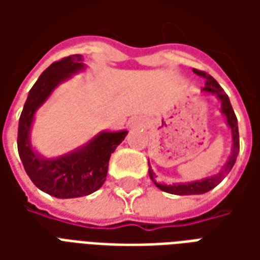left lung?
I'll return each mask as SVG.
<instances>
[{
	"label": "left lung",
	"instance_id": "left-lung-1",
	"mask_svg": "<svg viewBox=\"0 0 260 260\" xmlns=\"http://www.w3.org/2000/svg\"><path fill=\"white\" fill-rule=\"evenodd\" d=\"M193 72L206 80L203 90L214 93V94L218 97V100L221 102V113L225 115V118H227V125L231 128L233 149H231V156H230V158L227 160V163L224 164L223 170H221L218 174H216L214 177L205 178V180L195 181V182H188V184H173V185L158 184L157 180H156V174L153 173L152 167L149 166V177H150V180L156 184V186H157L158 189H161V191L164 192H169V193H173V195H199V193H205V192H209L210 189H213V188L216 185H218V184L224 180V177L231 171V169H233V166H234L235 163V160H237V156H238V152H240L238 121H237V117H235L234 110L231 107L229 96L224 93V90L221 89V86L218 85L213 76H210V75L206 74V72H203V71H198V69H193Z\"/></svg>",
	"mask_w": 260,
	"mask_h": 260
}]
</instances>
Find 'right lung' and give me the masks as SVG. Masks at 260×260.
Masks as SVG:
<instances>
[{
	"instance_id": "obj_1",
	"label": "right lung",
	"mask_w": 260,
	"mask_h": 260,
	"mask_svg": "<svg viewBox=\"0 0 260 260\" xmlns=\"http://www.w3.org/2000/svg\"><path fill=\"white\" fill-rule=\"evenodd\" d=\"M83 68L80 54L53 62L30 89L19 118L18 152L26 174L39 189L59 199L80 198L97 191L107 177L111 153L128 134V131L100 132L87 145L58 158H43L31 149L29 134L36 110L61 82Z\"/></svg>"
}]
</instances>
